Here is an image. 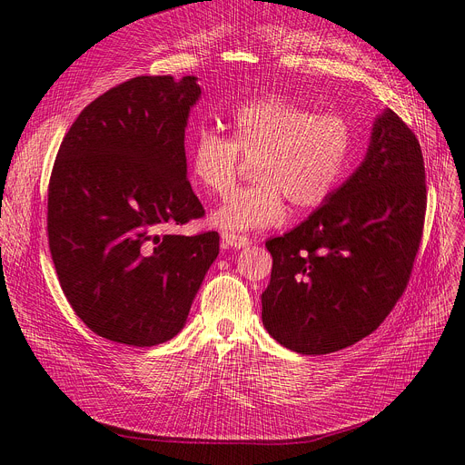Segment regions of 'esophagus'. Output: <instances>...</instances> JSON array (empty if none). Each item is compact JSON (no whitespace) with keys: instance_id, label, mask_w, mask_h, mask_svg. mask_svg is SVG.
<instances>
[{"instance_id":"34e87169","label":"esophagus","mask_w":465,"mask_h":465,"mask_svg":"<svg viewBox=\"0 0 465 465\" xmlns=\"http://www.w3.org/2000/svg\"><path fill=\"white\" fill-rule=\"evenodd\" d=\"M223 245L228 249H242V247H249L251 245V239L249 237H242L239 233H223Z\"/></svg>"}]
</instances>
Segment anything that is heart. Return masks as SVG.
<instances>
[{
  "label": "heart",
  "instance_id": "b5f03b06",
  "mask_svg": "<svg viewBox=\"0 0 465 465\" xmlns=\"http://www.w3.org/2000/svg\"><path fill=\"white\" fill-rule=\"evenodd\" d=\"M226 126L193 135L186 149L190 177L213 195H226L237 179L241 153L254 158L252 186L233 192L213 211V226L245 233L279 226L290 202L300 211L324 205L349 177L356 134L339 113H312L282 95H258L235 105Z\"/></svg>",
  "mask_w": 465,
  "mask_h": 465
}]
</instances>
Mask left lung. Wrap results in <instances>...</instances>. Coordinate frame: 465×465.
Listing matches in <instances>:
<instances>
[{"label":"left lung","instance_id":"left-lung-1","mask_svg":"<svg viewBox=\"0 0 465 465\" xmlns=\"http://www.w3.org/2000/svg\"><path fill=\"white\" fill-rule=\"evenodd\" d=\"M424 214L419 139L384 109L354 173L300 226L265 242V330L300 354H330L375 331L407 288Z\"/></svg>","mask_w":465,"mask_h":465}]
</instances>
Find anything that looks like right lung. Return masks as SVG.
Instances as JSON below:
<instances>
[{
    "mask_svg": "<svg viewBox=\"0 0 465 465\" xmlns=\"http://www.w3.org/2000/svg\"><path fill=\"white\" fill-rule=\"evenodd\" d=\"M195 77H135L65 134L48 183V247L79 319L120 345L154 347L186 324L218 233L158 235L205 214L186 179Z\"/></svg>",
    "mask_w": 465,
    "mask_h": 465,
    "instance_id": "1",
    "label": "right lung"
}]
</instances>
